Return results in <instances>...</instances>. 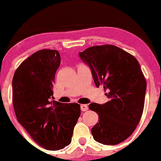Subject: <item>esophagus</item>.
I'll list each match as a JSON object with an SVG mask.
<instances>
[{
	"label": "esophagus",
	"mask_w": 161,
	"mask_h": 161,
	"mask_svg": "<svg viewBox=\"0 0 161 161\" xmlns=\"http://www.w3.org/2000/svg\"><path fill=\"white\" fill-rule=\"evenodd\" d=\"M80 108H81V110H82V111H86L87 110L89 109L88 106H87L86 104H81Z\"/></svg>",
	"instance_id": "esophagus-1"
}]
</instances>
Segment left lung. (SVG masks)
<instances>
[{
	"label": "left lung",
	"mask_w": 161,
	"mask_h": 161,
	"mask_svg": "<svg viewBox=\"0 0 161 161\" xmlns=\"http://www.w3.org/2000/svg\"><path fill=\"white\" fill-rule=\"evenodd\" d=\"M79 55L90 68L96 86H103L109 99L103 104L89 105L99 115L91 129L94 140L117 145L132 134L143 111L147 82L139 61L114 45L91 47Z\"/></svg>",
	"instance_id": "8db88e82"
}]
</instances>
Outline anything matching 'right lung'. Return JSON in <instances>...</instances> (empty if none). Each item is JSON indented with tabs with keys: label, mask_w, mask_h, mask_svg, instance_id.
Masks as SVG:
<instances>
[{
	"label": "right lung",
	"mask_w": 161,
	"mask_h": 161,
	"mask_svg": "<svg viewBox=\"0 0 161 161\" xmlns=\"http://www.w3.org/2000/svg\"><path fill=\"white\" fill-rule=\"evenodd\" d=\"M60 64L58 50H39L19 65L12 79L13 105L18 121L37 144L49 150H61L71 143L81 114L79 103L51 100Z\"/></svg>",
	"instance_id": "add662e5"
}]
</instances>
